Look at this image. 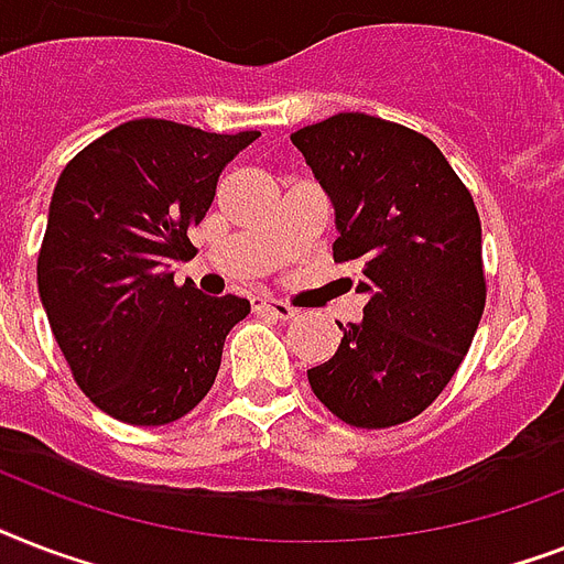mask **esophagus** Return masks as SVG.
Returning <instances> with one entry per match:
<instances>
[{
  "label": "esophagus",
  "mask_w": 564,
  "mask_h": 564,
  "mask_svg": "<svg viewBox=\"0 0 564 564\" xmlns=\"http://www.w3.org/2000/svg\"><path fill=\"white\" fill-rule=\"evenodd\" d=\"M254 310L257 313H265V316L283 318V322L295 316V307H290V304H283V301H278V299H269V295H257Z\"/></svg>",
  "instance_id": "obj_1"
}]
</instances>
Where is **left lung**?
<instances>
[{
  "mask_svg": "<svg viewBox=\"0 0 564 564\" xmlns=\"http://www.w3.org/2000/svg\"><path fill=\"white\" fill-rule=\"evenodd\" d=\"M292 145L334 204V260L369 295L307 380L351 427L403 424L451 383L486 307L474 198L433 140L369 113L301 128Z\"/></svg>",
  "mask_w": 564,
  "mask_h": 564,
  "instance_id": "8db88e82",
  "label": "left lung"
}]
</instances>
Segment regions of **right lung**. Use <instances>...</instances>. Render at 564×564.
Masks as SVG:
<instances>
[{"mask_svg":"<svg viewBox=\"0 0 564 564\" xmlns=\"http://www.w3.org/2000/svg\"><path fill=\"white\" fill-rule=\"evenodd\" d=\"M257 137L131 119L61 172L37 257L40 301L75 383L113 419L158 427L187 415L210 392L225 336L251 313L237 295L175 286L170 265L195 254L189 228Z\"/></svg>","mask_w":564,"mask_h":564,"instance_id":"obj_1","label":"right lung"}]
</instances>
